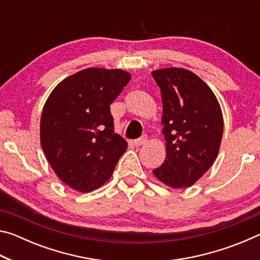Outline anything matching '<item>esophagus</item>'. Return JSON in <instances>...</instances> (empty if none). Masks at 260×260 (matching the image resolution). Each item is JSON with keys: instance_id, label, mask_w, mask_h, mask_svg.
I'll return each mask as SVG.
<instances>
[{"instance_id": "34e87169", "label": "esophagus", "mask_w": 260, "mask_h": 260, "mask_svg": "<svg viewBox=\"0 0 260 260\" xmlns=\"http://www.w3.org/2000/svg\"><path fill=\"white\" fill-rule=\"evenodd\" d=\"M147 142V138L146 136H142V138H140V139H138V140H134V146H136V147H141V146H143L144 143Z\"/></svg>"}]
</instances>
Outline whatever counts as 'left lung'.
Returning <instances> with one entry per match:
<instances>
[{
    "label": "left lung",
    "instance_id": "left-lung-1",
    "mask_svg": "<svg viewBox=\"0 0 260 260\" xmlns=\"http://www.w3.org/2000/svg\"><path fill=\"white\" fill-rule=\"evenodd\" d=\"M160 88L166 158L152 171L166 186L188 188L218 156L223 132L221 109L210 87L188 70L152 71Z\"/></svg>",
    "mask_w": 260,
    "mask_h": 260
}]
</instances>
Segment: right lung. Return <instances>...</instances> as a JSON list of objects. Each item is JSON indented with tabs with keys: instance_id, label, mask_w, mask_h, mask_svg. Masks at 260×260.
<instances>
[{
	"instance_id": "1",
	"label": "right lung",
	"mask_w": 260,
	"mask_h": 260,
	"mask_svg": "<svg viewBox=\"0 0 260 260\" xmlns=\"http://www.w3.org/2000/svg\"><path fill=\"white\" fill-rule=\"evenodd\" d=\"M131 80L122 70L86 69L56 86L43 107L40 141L52 170L89 192L111 177L127 142L114 133L110 104Z\"/></svg>"
}]
</instances>
